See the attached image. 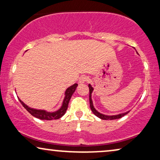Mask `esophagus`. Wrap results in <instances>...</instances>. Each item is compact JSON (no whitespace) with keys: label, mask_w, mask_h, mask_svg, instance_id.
Returning a JSON list of instances; mask_svg holds the SVG:
<instances>
[{"label":"esophagus","mask_w":160,"mask_h":160,"mask_svg":"<svg viewBox=\"0 0 160 160\" xmlns=\"http://www.w3.org/2000/svg\"><path fill=\"white\" fill-rule=\"evenodd\" d=\"M89 81V78L88 76H82V77L80 78L78 83H79L80 84H84V83H86V82H88Z\"/></svg>","instance_id":"1"}]
</instances>
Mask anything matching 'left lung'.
I'll list each match as a JSON object with an SVG mask.
<instances>
[{"label": "left lung", "instance_id": "8db88e82", "mask_svg": "<svg viewBox=\"0 0 160 160\" xmlns=\"http://www.w3.org/2000/svg\"><path fill=\"white\" fill-rule=\"evenodd\" d=\"M89 104H90V108H91L92 111L93 112L94 114H95V116H97L98 117H99L100 119H104V120L117 119H120V118H122V117H124V115H126L127 113H129V111H128V112H126V113H120V114H119V115H115V116H106V115L102 114V113H99L98 111L95 110V108H94L93 104H92V101L91 95H92V91H93V88L92 87L90 84H89Z\"/></svg>", "mask_w": 160, "mask_h": 160}]
</instances>
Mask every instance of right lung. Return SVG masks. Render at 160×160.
<instances>
[{
  "label": "right lung",
  "instance_id": "1",
  "mask_svg": "<svg viewBox=\"0 0 160 160\" xmlns=\"http://www.w3.org/2000/svg\"><path fill=\"white\" fill-rule=\"evenodd\" d=\"M77 86H78L77 84H74L73 85H72V86L68 87V88L66 89V92H65V97L64 100H63L62 106L58 111H55V112L50 113V112H47V111L43 110H36V109L31 108H30V107H28V106H26V105L22 101H21L19 99V102H21V104L22 105L24 108H25L26 110L30 113V114L33 116L35 117L38 118V119H42V120L58 119L62 117V116L65 114V112H66L70 100H71V96L73 94L74 92H75Z\"/></svg>",
  "mask_w": 160,
  "mask_h": 160
}]
</instances>
